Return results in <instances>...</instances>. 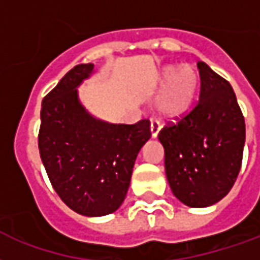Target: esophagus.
Masks as SVG:
<instances>
[{"label":"esophagus","mask_w":260,"mask_h":260,"mask_svg":"<svg viewBox=\"0 0 260 260\" xmlns=\"http://www.w3.org/2000/svg\"><path fill=\"white\" fill-rule=\"evenodd\" d=\"M159 132H160V124H159L158 120H152L151 122V136H152V138L158 137Z\"/></svg>","instance_id":"34e87169"}]
</instances>
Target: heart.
I'll return each instance as SVG.
<instances>
[{
  "mask_svg": "<svg viewBox=\"0 0 260 260\" xmlns=\"http://www.w3.org/2000/svg\"><path fill=\"white\" fill-rule=\"evenodd\" d=\"M158 84L162 87L156 98L159 112L168 117H179L190 111L197 96L200 76L192 65H169L160 69Z\"/></svg>",
  "mask_w": 260,
  "mask_h": 260,
  "instance_id": "heart-1",
  "label": "heart"
}]
</instances>
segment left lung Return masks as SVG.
<instances>
[{
	"label": "left lung",
	"mask_w": 260,
	"mask_h": 260,
	"mask_svg": "<svg viewBox=\"0 0 260 260\" xmlns=\"http://www.w3.org/2000/svg\"><path fill=\"white\" fill-rule=\"evenodd\" d=\"M200 102L159 132L165 170L174 197L190 208L224 198L242 164L245 120L230 83L198 62Z\"/></svg>",
	"instance_id": "left-lung-1"
}]
</instances>
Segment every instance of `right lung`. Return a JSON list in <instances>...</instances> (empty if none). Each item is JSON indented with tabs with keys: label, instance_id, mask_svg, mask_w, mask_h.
I'll return each mask as SVG.
<instances>
[{
	"label": "right lung",
	"instance_id": "right-lung-1",
	"mask_svg": "<svg viewBox=\"0 0 260 260\" xmlns=\"http://www.w3.org/2000/svg\"><path fill=\"white\" fill-rule=\"evenodd\" d=\"M92 73V63L75 66L44 96L39 149L60 200L80 215L96 217L123 204L136 158L151 130L147 119L115 124L92 116L77 91Z\"/></svg>",
	"mask_w": 260,
	"mask_h": 260
}]
</instances>
